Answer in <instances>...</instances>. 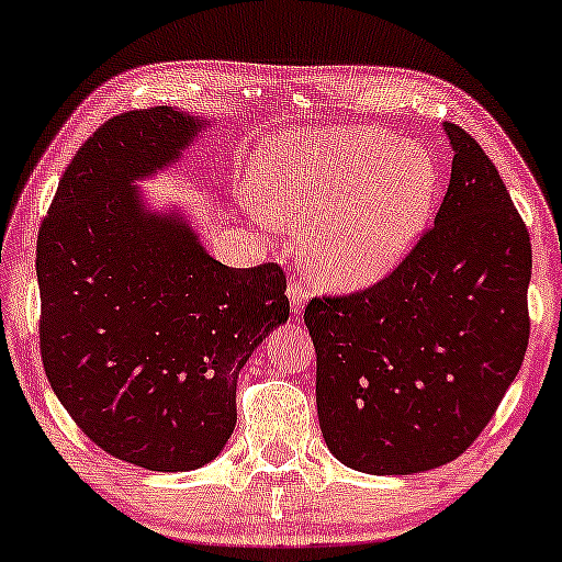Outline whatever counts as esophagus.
Masks as SVG:
<instances>
[{
    "instance_id": "obj_1",
    "label": "esophagus",
    "mask_w": 562,
    "mask_h": 562,
    "mask_svg": "<svg viewBox=\"0 0 562 562\" xmlns=\"http://www.w3.org/2000/svg\"><path fill=\"white\" fill-rule=\"evenodd\" d=\"M288 295H290V307L295 310V313H302V307H305L307 300H310V292H307L305 284L292 278L290 284H288Z\"/></svg>"
}]
</instances>
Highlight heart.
Returning <instances> with one entry per match:
<instances>
[{"mask_svg": "<svg viewBox=\"0 0 562 562\" xmlns=\"http://www.w3.org/2000/svg\"><path fill=\"white\" fill-rule=\"evenodd\" d=\"M430 149L382 127L270 137L252 157L260 212L305 227L310 272L337 290L375 284L425 235L440 198Z\"/></svg>", "mask_w": 562, "mask_h": 562, "instance_id": "heart-1", "label": "heart"}]
</instances>
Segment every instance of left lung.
I'll return each mask as SVG.
<instances>
[{
  "label": "left lung",
  "instance_id": "left-lung-1",
  "mask_svg": "<svg viewBox=\"0 0 562 562\" xmlns=\"http://www.w3.org/2000/svg\"><path fill=\"white\" fill-rule=\"evenodd\" d=\"M452 172L435 227L362 292L315 297L317 417L333 456L413 475L462 456L528 350L530 235L483 147L442 122Z\"/></svg>",
  "mask_w": 562,
  "mask_h": 562
}]
</instances>
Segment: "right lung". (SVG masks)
Here are the masks:
<instances>
[{
    "label": "right lung",
    "instance_id": "right-lung-1",
    "mask_svg": "<svg viewBox=\"0 0 562 562\" xmlns=\"http://www.w3.org/2000/svg\"><path fill=\"white\" fill-rule=\"evenodd\" d=\"M207 117L149 106L104 122L61 175L37 237L40 347L55 395L104 452L157 473L215 460L237 375L288 323L282 267H227L137 180L180 162Z\"/></svg>",
    "mask_w": 562,
    "mask_h": 562
}]
</instances>
